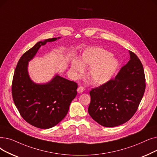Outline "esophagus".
I'll return each mask as SVG.
<instances>
[{"label": "esophagus", "mask_w": 157, "mask_h": 157, "mask_svg": "<svg viewBox=\"0 0 157 157\" xmlns=\"http://www.w3.org/2000/svg\"><path fill=\"white\" fill-rule=\"evenodd\" d=\"M77 91L78 93H82L84 91V87L82 86H79L77 89Z\"/></svg>", "instance_id": "1"}]
</instances>
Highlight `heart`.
<instances>
[{
	"label": "heart",
	"instance_id": "1",
	"mask_svg": "<svg viewBox=\"0 0 157 157\" xmlns=\"http://www.w3.org/2000/svg\"><path fill=\"white\" fill-rule=\"evenodd\" d=\"M110 52L100 48H90L86 50L80 63L74 61L72 70L77 77L82 74L83 66L89 68L87 76L92 83L102 84L113 78L119 67L117 59L112 57Z\"/></svg>",
	"mask_w": 157,
	"mask_h": 157
}]
</instances>
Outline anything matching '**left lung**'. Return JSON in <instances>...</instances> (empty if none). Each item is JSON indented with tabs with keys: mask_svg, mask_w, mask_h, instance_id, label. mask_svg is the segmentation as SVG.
I'll return each instance as SVG.
<instances>
[{
	"mask_svg": "<svg viewBox=\"0 0 157 157\" xmlns=\"http://www.w3.org/2000/svg\"><path fill=\"white\" fill-rule=\"evenodd\" d=\"M130 59L114 78L93 88L88 113L100 124L114 127L132 117L143 98L146 78L139 57L130 51Z\"/></svg>",
	"mask_w": 157,
	"mask_h": 157,
	"instance_id": "obj_1",
	"label": "left lung"
}]
</instances>
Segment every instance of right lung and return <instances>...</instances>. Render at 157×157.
<instances>
[{
    "instance_id": "right-lung-1",
    "label": "right lung",
    "mask_w": 157,
    "mask_h": 157,
    "mask_svg": "<svg viewBox=\"0 0 157 157\" xmlns=\"http://www.w3.org/2000/svg\"><path fill=\"white\" fill-rule=\"evenodd\" d=\"M56 38L37 43L22 55L14 70L12 96L21 116L35 127L47 129L66 116L71 101L77 96V84L59 75L46 84H36L27 73L28 62L41 46Z\"/></svg>"
}]
</instances>
